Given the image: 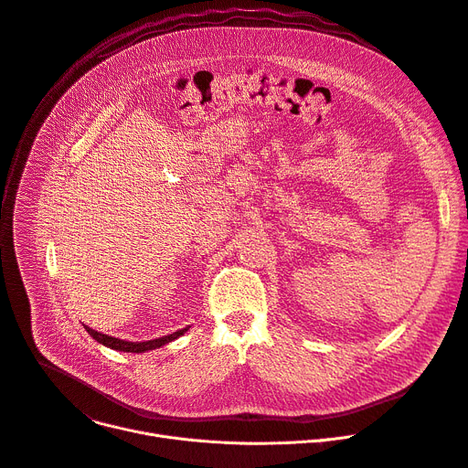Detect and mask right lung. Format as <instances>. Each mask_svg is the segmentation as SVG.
I'll use <instances>...</instances> for the list:
<instances>
[{
	"instance_id": "add662e5",
	"label": "right lung",
	"mask_w": 468,
	"mask_h": 468,
	"mask_svg": "<svg viewBox=\"0 0 468 468\" xmlns=\"http://www.w3.org/2000/svg\"><path fill=\"white\" fill-rule=\"evenodd\" d=\"M84 329L88 331V335L91 338H96L100 345L103 346H109L112 350H118V352H132V354H143V352H148V350H155L160 346H165L167 342L178 338L180 335H184L186 331H188V327L184 329H178L167 336H160V338H154V340H146V342H130V340H120V338H114V336H109V335H103L100 331H93L90 329L88 325H84Z\"/></svg>"
}]
</instances>
